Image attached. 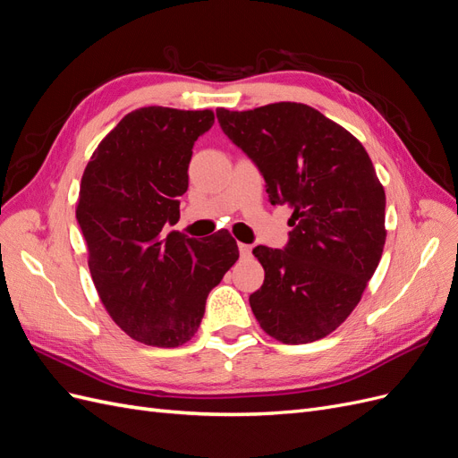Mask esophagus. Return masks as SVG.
Here are the masks:
<instances>
[{"label":"esophagus","instance_id":"34e87169","mask_svg":"<svg viewBox=\"0 0 458 458\" xmlns=\"http://www.w3.org/2000/svg\"><path fill=\"white\" fill-rule=\"evenodd\" d=\"M239 252L242 258H250L252 256V246L250 244H239Z\"/></svg>","mask_w":458,"mask_h":458}]
</instances>
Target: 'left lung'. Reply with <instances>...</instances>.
I'll return each mask as SVG.
<instances>
[{"label": "left lung", "instance_id": "left-lung-1", "mask_svg": "<svg viewBox=\"0 0 458 458\" xmlns=\"http://www.w3.org/2000/svg\"><path fill=\"white\" fill-rule=\"evenodd\" d=\"M224 133L266 179L269 202L293 208L288 242L256 246L266 271L250 308L283 344L336 330L361 300L386 242V195L363 145L300 103L217 108Z\"/></svg>", "mask_w": 458, "mask_h": 458}]
</instances>
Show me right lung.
Wrapping results in <instances>:
<instances>
[{
    "label": "right lung",
    "mask_w": 458,
    "mask_h": 458,
    "mask_svg": "<svg viewBox=\"0 0 458 458\" xmlns=\"http://www.w3.org/2000/svg\"><path fill=\"white\" fill-rule=\"evenodd\" d=\"M212 126V110H133L81 177L76 219L91 279L113 321L147 345L177 348L195 336L208 294L239 259L224 231L204 241L165 233L179 219L192 147Z\"/></svg>",
    "instance_id": "right-lung-1"
}]
</instances>
